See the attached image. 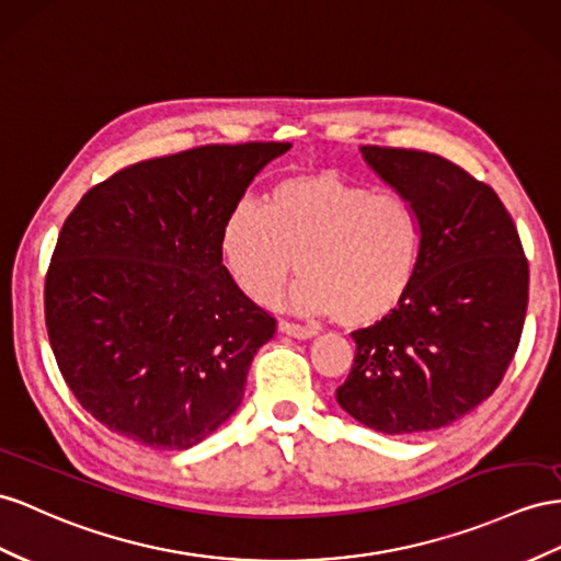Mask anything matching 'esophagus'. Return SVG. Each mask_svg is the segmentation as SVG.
<instances>
[{
	"label": "esophagus",
	"instance_id": "esophagus-1",
	"mask_svg": "<svg viewBox=\"0 0 561 561\" xmlns=\"http://www.w3.org/2000/svg\"><path fill=\"white\" fill-rule=\"evenodd\" d=\"M279 332H282V334H286V336L300 339V341L318 336V332H314V329L304 327V324H296V322H286V320H279Z\"/></svg>",
	"mask_w": 561,
	"mask_h": 561
}]
</instances>
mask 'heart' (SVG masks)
I'll use <instances>...</instances> for the list:
<instances>
[{
    "label": "heart",
    "mask_w": 561,
    "mask_h": 561,
    "mask_svg": "<svg viewBox=\"0 0 561 561\" xmlns=\"http://www.w3.org/2000/svg\"><path fill=\"white\" fill-rule=\"evenodd\" d=\"M218 251L229 277L270 304L296 270L291 306L346 327L383 320L408 298L422 261V222L408 198L300 172L270 190L267 208L241 201L222 220Z\"/></svg>",
    "instance_id": "obj_1"
}]
</instances>
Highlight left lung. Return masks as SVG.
Listing matches in <instances>:
<instances>
[{
    "mask_svg": "<svg viewBox=\"0 0 561 561\" xmlns=\"http://www.w3.org/2000/svg\"><path fill=\"white\" fill-rule=\"evenodd\" d=\"M360 153L417 210L422 261L403 304L353 332L336 403L381 434L414 436L457 422L497 389L522 339L528 263L507 208L467 170L414 149Z\"/></svg>",
    "mask_w": 561,
    "mask_h": 561,
    "instance_id": "1",
    "label": "left lung"
}]
</instances>
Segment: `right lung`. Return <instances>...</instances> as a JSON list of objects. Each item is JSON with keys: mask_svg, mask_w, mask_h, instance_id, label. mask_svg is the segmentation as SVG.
Masks as SVG:
<instances>
[{"mask_svg": "<svg viewBox=\"0 0 561 561\" xmlns=\"http://www.w3.org/2000/svg\"><path fill=\"white\" fill-rule=\"evenodd\" d=\"M286 141L210 144L135 163L68 215L45 282L51 351L113 434L186 450L241 405L275 318L229 277L218 237Z\"/></svg>", "mask_w": 561, "mask_h": 561, "instance_id": "add662e5", "label": "right lung"}]
</instances>
